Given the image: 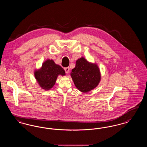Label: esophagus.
<instances>
[{
    "mask_svg": "<svg viewBox=\"0 0 147 147\" xmlns=\"http://www.w3.org/2000/svg\"><path fill=\"white\" fill-rule=\"evenodd\" d=\"M64 69H65V72L66 73H68L69 72V70H70V69H69V67H65V68H64Z\"/></svg>",
    "mask_w": 147,
    "mask_h": 147,
    "instance_id": "34e87169",
    "label": "esophagus"
}]
</instances>
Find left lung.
<instances>
[{
  "instance_id": "obj_1",
  "label": "left lung",
  "mask_w": 147,
  "mask_h": 147,
  "mask_svg": "<svg viewBox=\"0 0 147 147\" xmlns=\"http://www.w3.org/2000/svg\"><path fill=\"white\" fill-rule=\"evenodd\" d=\"M71 75L76 88L82 92H87L95 88L100 80L98 66L89 63L84 57L76 61Z\"/></svg>"
}]
</instances>
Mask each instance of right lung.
I'll return each mask as SVG.
<instances>
[{
  "label": "right lung",
  "mask_w": 147,
  "mask_h": 147,
  "mask_svg": "<svg viewBox=\"0 0 147 147\" xmlns=\"http://www.w3.org/2000/svg\"><path fill=\"white\" fill-rule=\"evenodd\" d=\"M35 78L39 85L43 89L50 90L55 84L59 75L64 76V69L53 60L47 59L42 65L41 69L35 71Z\"/></svg>",
  "instance_id": "1"
}]
</instances>
